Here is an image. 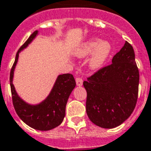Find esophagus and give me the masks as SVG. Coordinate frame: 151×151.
I'll return each mask as SVG.
<instances>
[{"label":"esophagus","mask_w":151,"mask_h":151,"mask_svg":"<svg viewBox=\"0 0 151 151\" xmlns=\"http://www.w3.org/2000/svg\"><path fill=\"white\" fill-rule=\"evenodd\" d=\"M76 85L78 86H81L82 84H83V80H82L81 78L77 77L76 79Z\"/></svg>","instance_id":"34e87169"}]
</instances>
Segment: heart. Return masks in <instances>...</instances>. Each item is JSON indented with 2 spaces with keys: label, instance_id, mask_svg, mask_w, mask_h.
Wrapping results in <instances>:
<instances>
[{
  "label": "heart",
  "instance_id": "obj_1",
  "mask_svg": "<svg viewBox=\"0 0 151 151\" xmlns=\"http://www.w3.org/2000/svg\"><path fill=\"white\" fill-rule=\"evenodd\" d=\"M111 52V44L106 41H100L99 38H91L84 42L76 51V56L78 58H85L92 54L89 65L93 69L100 68L104 64Z\"/></svg>",
  "mask_w": 151,
  "mask_h": 151
}]
</instances>
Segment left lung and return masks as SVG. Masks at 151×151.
<instances>
[{
  "instance_id": "left-lung-1",
  "label": "left lung",
  "mask_w": 151,
  "mask_h": 151,
  "mask_svg": "<svg viewBox=\"0 0 151 151\" xmlns=\"http://www.w3.org/2000/svg\"><path fill=\"white\" fill-rule=\"evenodd\" d=\"M139 79L134 49L126 41L113 56L111 64L99 69L83 82L89 120L103 128L121 125L136 107Z\"/></svg>"
}]
</instances>
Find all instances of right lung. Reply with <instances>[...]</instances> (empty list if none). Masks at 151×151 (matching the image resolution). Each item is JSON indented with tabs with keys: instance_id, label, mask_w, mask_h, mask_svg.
Masks as SVG:
<instances>
[{
	"instance_id": "right-lung-1",
	"label": "right lung",
	"mask_w": 151,
	"mask_h": 151,
	"mask_svg": "<svg viewBox=\"0 0 151 151\" xmlns=\"http://www.w3.org/2000/svg\"><path fill=\"white\" fill-rule=\"evenodd\" d=\"M37 34L38 31H34L16 53L10 73V89L14 110L22 121L34 129L48 131L57 127L63 121L65 114V105L71 91L76 87V81L71 74L60 75L48 97L38 105L28 104L19 97L12 84L19 52L31 42Z\"/></svg>"
}]
</instances>
